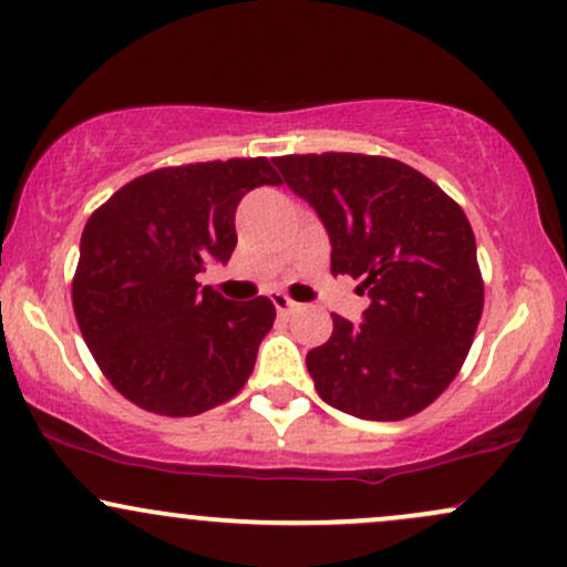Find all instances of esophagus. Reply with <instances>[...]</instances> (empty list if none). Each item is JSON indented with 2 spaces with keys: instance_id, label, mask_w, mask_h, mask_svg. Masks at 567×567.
Wrapping results in <instances>:
<instances>
[{
  "instance_id": "esophagus-1",
  "label": "esophagus",
  "mask_w": 567,
  "mask_h": 567,
  "mask_svg": "<svg viewBox=\"0 0 567 567\" xmlns=\"http://www.w3.org/2000/svg\"><path fill=\"white\" fill-rule=\"evenodd\" d=\"M271 303H275L279 317H290L292 311L298 309V303L292 301V298L285 296V292H271Z\"/></svg>"
}]
</instances>
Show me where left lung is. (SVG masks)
<instances>
[{
	"mask_svg": "<svg viewBox=\"0 0 567 567\" xmlns=\"http://www.w3.org/2000/svg\"><path fill=\"white\" fill-rule=\"evenodd\" d=\"M275 165L330 234V271L362 279L360 324L306 354L317 394L365 421H402L451 386L483 317L470 218L426 175L370 154H288Z\"/></svg>",
	"mask_w": 567,
	"mask_h": 567,
	"instance_id": "8db88e82",
	"label": "left lung"
}]
</instances>
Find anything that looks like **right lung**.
<instances>
[{"instance_id":"obj_1","label":"right lung","mask_w":567,"mask_h":567,"mask_svg":"<svg viewBox=\"0 0 567 567\" xmlns=\"http://www.w3.org/2000/svg\"><path fill=\"white\" fill-rule=\"evenodd\" d=\"M279 186L266 157L159 167L114 192L82 231L71 301L97 368L130 402L184 419L231 400L275 324L266 296L229 301L197 282L237 247L234 213Z\"/></svg>"}]
</instances>
